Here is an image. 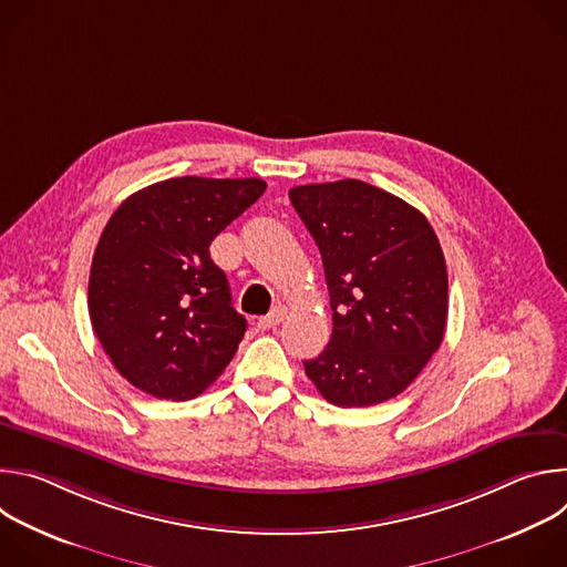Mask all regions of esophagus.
Returning a JSON list of instances; mask_svg holds the SVG:
<instances>
[{"label":"esophagus","instance_id":"esophagus-1","mask_svg":"<svg viewBox=\"0 0 567 567\" xmlns=\"http://www.w3.org/2000/svg\"><path fill=\"white\" fill-rule=\"evenodd\" d=\"M285 316H287V309L282 307V305H278V307H274L267 316H262V318H258V330H271V328H276V326H280V322L285 320Z\"/></svg>","mask_w":567,"mask_h":567}]
</instances>
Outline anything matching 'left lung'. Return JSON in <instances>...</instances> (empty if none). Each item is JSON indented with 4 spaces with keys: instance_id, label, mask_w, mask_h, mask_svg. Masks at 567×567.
I'll return each instance as SVG.
<instances>
[{
    "instance_id": "left-lung-1",
    "label": "left lung",
    "mask_w": 567,
    "mask_h": 567,
    "mask_svg": "<svg viewBox=\"0 0 567 567\" xmlns=\"http://www.w3.org/2000/svg\"><path fill=\"white\" fill-rule=\"evenodd\" d=\"M289 199L316 239L332 339L302 361L334 406L363 409L406 390L444 339L449 276L429 219L359 179L307 184Z\"/></svg>"
}]
</instances>
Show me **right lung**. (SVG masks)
<instances>
[{
    "instance_id": "add662e5",
    "label": "right lung",
    "mask_w": 567,
    "mask_h": 567,
    "mask_svg": "<svg viewBox=\"0 0 567 567\" xmlns=\"http://www.w3.org/2000/svg\"><path fill=\"white\" fill-rule=\"evenodd\" d=\"M265 188L254 177H175L130 195L110 217L87 302L103 350L134 388L186 401L230 363L247 318L208 247Z\"/></svg>"
}]
</instances>
